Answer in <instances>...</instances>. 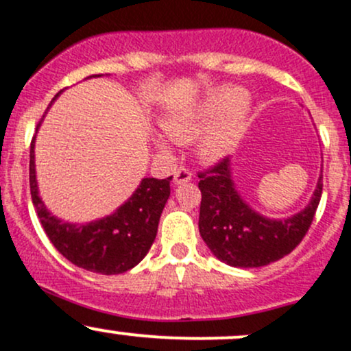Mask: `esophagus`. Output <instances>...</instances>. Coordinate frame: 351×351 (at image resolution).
Listing matches in <instances>:
<instances>
[{
	"instance_id": "obj_1",
	"label": "esophagus",
	"mask_w": 351,
	"mask_h": 351,
	"mask_svg": "<svg viewBox=\"0 0 351 351\" xmlns=\"http://www.w3.org/2000/svg\"><path fill=\"white\" fill-rule=\"evenodd\" d=\"M191 171L185 166H182V168H178L175 171V178H173V182H175V185H180V183H186L191 180Z\"/></svg>"
}]
</instances>
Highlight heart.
Masks as SVG:
<instances>
[{"label":"heart","mask_w":351,"mask_h":351,"mask_svg":"<svg viewBox=\"0 0 351 351\" xmlns=\"http://www.w3.org/2000/svg\"><path fill=\"white\" fill-rule=\"evenodd\" d=\"M249 110V99L242 88L220 86L212 88L195 108L165 117L163 129L176 141L186 143L222 115L219 123L205 132L198 145V153L204 160L217 161L230 153L242 138ZM158 143L166 146L165 139L160 138Z\"/></svg>","instance_id":"b5f03b06"}]
</instances>
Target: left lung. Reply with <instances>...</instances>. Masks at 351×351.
<instances>
[{
  "instance_id": "8db88e82",
  "label": "left lung",
  "mask_w": 351,
  "mask_h": 351,
  "mask_svg": "<svg viewBox=\"0 0 351 351\" xmlns=\"http://www.w3.org/2000/svg\"><path fill=\"white\" fill-rule=\"evenodd\" d=\"M202 191L198 228L213 256L232 267H261L293 252L315 219L323 175L304 210L287 219H267L243 202L234 185L230 160L198 173Z\"/></svg>"
}]
</instances>
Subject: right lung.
I'll use <instances>...</instances> for the list:
<instances>
[{"label": "right lung", "mask_w": 351, "mask_h": 351, "mask_svg": "<svg viewBox=\"0 0 351 351\" xmlns=\"http://www.w3.org/2000/svg\"><path fill=\"white\" fill-rule=\"evenodd\" d=\"M171 178H145L126 204L104 219L86 225L64 222L51 215L40 198L35 175V138L29 145V191L47 237L65 259L97 274H123L145 259L156 239Z\"/></svg>", "instance_id": "right-lung-1"}]
</instances>
